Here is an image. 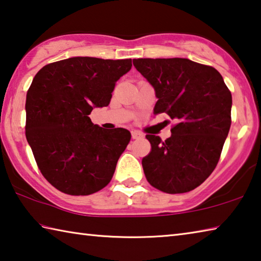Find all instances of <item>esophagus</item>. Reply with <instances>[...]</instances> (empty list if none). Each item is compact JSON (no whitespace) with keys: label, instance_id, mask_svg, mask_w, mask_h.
<instances>
[{"label":"esophagus","instance_id":"1","mask_svg":"<svg viewBox=\"0 0 261 261\" xmlns=\"http://www.w3.org/2000/svg\"><path fill=\"white\" fill-rule=\"evenodd\" d=\"M131 136H132V139H139V138H143V137H144V135L140 134L139 131H132Z\"/></svg>","mask_w":261,"mask_h":261}]
</instances>
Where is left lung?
Listing matches in <instances>:
<instances>
[{
	"label": "left lung",
	"mask_w": 261,
	"mask_h": 261,
	"mask_svg": "<svg viewBox=\"0 0 261 261\" xmlns=\"http://www.w3.org/2000/svg\"><path fill=\"white\" fill-rule=\"evenodd\" d=\"M134 65L155 91L154 115L176 121L167 140L146 136L152 149L141 161L145 176L163 192L191 191L219 162L231 124L230 91L218 70L189 59H138Z\"/></svg>",
	"instance_id": "obj_1"
}]
</instances>
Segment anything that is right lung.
Here are the masks:
<instances>
[{
	"label": "right lung",
	"mask_w": 261,
	"mask_h": 261,
	"mask_svg": "<svg viewBox=\"0 0 261 261\" xmlns=\"http://www.w3.org/2000/svg\"><path fill=\"white\" fill-rule=\"evenodd\" d=\"M129 60L70 57L47 64L26 94V139L41 174L60 191L87 196L107 185L131 139L130 131L105 130L88 115L107 107Z\"/></svg>",
	"instance_id": "1"
}]
</instances>
